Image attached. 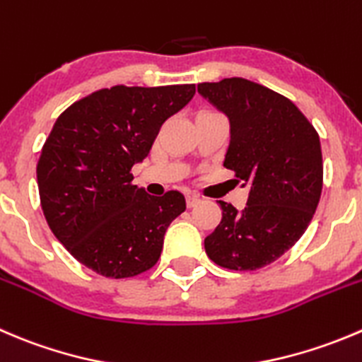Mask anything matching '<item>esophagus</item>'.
<instances>
[{
	"instance_id": "1",
	"label": "esophagus",
	"mask_w": 362,
	"mask_h": 362,
	"mask_svg": "<svg viewBox=\"0 0 362 362\" xmlns=\"http://www.w3.org/2000/svg\"><path fill=\"white\" fill-rule=\"evenodd\" d=\"M185 199H187L189 209H192V206H196L199 203V198L196 194H187V198H185Z\"/></svg>"
}]
</instances>
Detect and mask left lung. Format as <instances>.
Instances as JSON below:
<instances>
[{
	"mask_svg": "<svg viewBox=\"0 0 362 362\" xmlns=\"http://www.w3.org/2000/svg\"><path fill=\"white\" fill-rule=\"evenodd\" d=\"M198 93L230 122L224 166L249 185L245 209L219 202L223 219L205 238L210 259L256 270L285 255L306 231L322 194L320 138L286 97L230 77L198 84Z\"/></svg>",
	"mask_w": 362,
	"mask_h": 362,
	"instance_id": "1",
	"label": "left lung"
}]
</instances>
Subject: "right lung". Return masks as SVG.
Returning <instances> with one entry per match:
<instances>
[{"label": "right lung", "mask_w": 362, "mask_h": 362, "mask_svg": "<svg viewBox=\"0 0 362 362\" xmlns=\"http://www.w3.org/2000/svg\"><path fill=\"white\" fill-rule=\"evenodd\" d=\"M194 93V84H120L77 100L56 120L37 164L42 210L66 251L97 274L132 278L159 259L185 198L146 194L131 170Z\"/></svg>", "instance_id": "obj_1"}]
</instances>
